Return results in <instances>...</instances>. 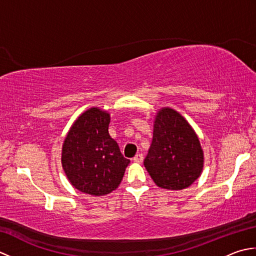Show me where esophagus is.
I'll return each instance as SVG.
<instances>
[{
    "instance_id": "esophagus-1",
    "label": "esophagus",
    "mask_w": 256,
    "mask_h": 256,
    "mask_svg": "<svg viewBox=\"0 0 256 256\" xmlns=\"http://www.w3.org/2000/svg\"><path fill=\"white\" fill-rule=\"evenodd\" d=\"M133 160H134L135 162H143V155H142V154H136V155L134 156Z\"/></svg>"
}]
</instances>
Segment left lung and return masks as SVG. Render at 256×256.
I'll return each instance as SVG.
<instances>
[{
  "mask_svg": "<svg viewBox=\"0 0 256 256\" xmlns=\"http://www.w3.org/2000/svg\"><path fill=\"white\" fill-rule=\"evenodd\" d=\"M144 166L157 186L168 190L187 188L201 175L204 150L197 134L170 108H162L156 114Z\"/></svg>",
  "mask_w": 256,
  "mask_h": 256,
  "instance_id": "obj_1",
  "label": "left lung"
}]
</instances>
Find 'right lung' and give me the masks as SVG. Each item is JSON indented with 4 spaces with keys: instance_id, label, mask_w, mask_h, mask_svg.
Returning <instances> with one entry per match:
<instances>
[{
    "instance_id": "add662e5",
    "label": "right lung",
    "mask_w": 256,
    "mask_h": 256,
    "mask_svg": "<svg viewBox=\"0 0 256 256\" xmlns=\"http://www.w3.org/2000/svg\"><path fill=\"white\" fill-rule=\"evenodd\" d=\"M110 114L91 108L76 120L62 144V164L79 192L104 196L121 184L130 160L108 134Z\"/></svg>"
}]
</instances>
